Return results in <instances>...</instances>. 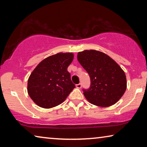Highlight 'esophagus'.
<instances>
[{"instance_id":"obj_1","label":"esophagus","mask_w":147,"mask_h":147,"mask_svg":"<svg viewBox=\"0 0 147 147\" xmlns=\"http://www.w3.org/2000/svg\"><path fill=\"white\" fill-rule=\"evenodd\" d=\"M76 87L77 88H78V89H80L81 88H82V84H76Z\"/></svg>"}]
</instances>
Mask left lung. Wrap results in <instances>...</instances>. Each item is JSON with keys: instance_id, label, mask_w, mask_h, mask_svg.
Wrapping results in <instances>:
<instances>
[{"instance_id": "obj_1", "label": "left lung", "mask_w": 147, "mask_h": 147, "mask_svg": "<svg viewBox=\"0 0 147 147\" xmlns=\"http://www.w3.org/2000/svg\"><path fill=\"white\" fill-rule=\"evenodd\" d=\"M77 59L90 76V88L83 89L89 102L108 107L123 96L126 89V75L112 58L100 51L86 50L79 52Z\"/></svg>"}]
</instances>
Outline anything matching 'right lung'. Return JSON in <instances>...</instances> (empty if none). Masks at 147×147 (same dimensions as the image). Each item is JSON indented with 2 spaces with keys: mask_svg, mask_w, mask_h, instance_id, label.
Wrapping results in <instances>:
<instances>
[{
  "mask_svg": "<svg viewBox=\"0 0 147 147\" xmlns=\"http://www.w3.org/2000/svg\"><path fill=\"white\" fill-rule=\"evenodd\" d=\"M73 58L72 53H58L44 59L34 69L27 90L37 105L47 109L58 106L75 88L67 71Z\"/></svg>",
  "mask_w": 147,
  "mask_h": 147,
  "instance_id": "obj_1",
  "label": "right lung"
}]
</instances>
